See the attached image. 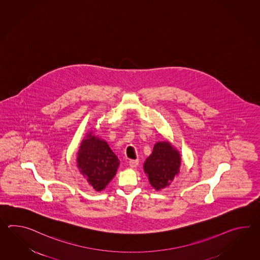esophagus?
Listing matches in <instances>:
<instances>
[{
  "mask_svg": "<svg viewBox=\"0 0 260 260\" xmlns=\"http://www.w3.org/2000/svg\"><path fill=\"white\" fill-rule=\"evenodd\" d=\"M129 166L131 168H135L138 166V160H129Z\"/></svg>",
  "mask_w": 260,
  "mask_h": 260,
  "instance_id": "34e87169",
  "label": "esophagus"
}]
</instances>
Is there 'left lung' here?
Instances as JSON below:
<instances>
[{"instance_id":"8db88e82","label":"left lung","mask_w":260,"mask_h":260,"mask_svg":"<svg viewBox=\"0 0 260 260\" xmlns=\"http://www.w3.org/2000/svg\"><path fill=\"white\" fill-rule=\"evenodd\" d=\"M181 157L178 150L168 141L155 144L152 153L144 162V171L150 185L157 190L170 185L179 173Z\"/></svg>"}]
</instances>
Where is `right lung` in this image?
<instances>
[{
	"mask_svg": "<svg viewBox=\"0 0 260 260\" xmlns=\"http://www.w3.org/2000/svg\"><path fill=\"white\" fill-rule=\"evenodd\" d=\"M120 161L104 139L89 132L77 152V166L94 190L101 191L116 175Z\"/></svg>",
	"mask_w": 260,
	"mask_h": 260,
	"instance_id": "right-lung-1",
	"label": "right lung"
}]
</instances>
